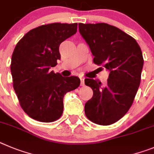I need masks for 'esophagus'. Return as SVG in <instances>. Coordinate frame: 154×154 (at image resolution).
<instances>
[{"mask_svg": "<svg viewBox=\"0 0 154 154\" xmlns=\"http://www.w3.org/2000/svg\"><path fill=\"white\" fill-rule=\"evenodd\" d=\"M80 86L83 87V86H84V78H83V77H80Z\"/></svg>", "mask_w": 154, "mask_h": 154, "instance_id": "obj_1", "label": "esophagus"}]
</instances>
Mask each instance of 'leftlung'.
I'll use <instances>...</instances> for the list:
<instances>
[{"mask_svg": "<svg viewBox=\"0 0 154 154\" xmlns=\"http://www.w3.org/2000/svg\"><path fill=\"white\" fill-rule=\"evenodd\" d=\"M79 31L89 45L94 63L110 71L106 84L86 78L93 97L84 106L87 117L99 125L118 121L133 104L141 78L143 58L134 37L105 23H80Z\"/></svg>", "mask_w": 154, "mask_h": 154, "instance_id": "1", "label": "left lung"}]
</instances>
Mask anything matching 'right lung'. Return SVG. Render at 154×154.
<instances>
[{
  "mask_svg": "<svg viewBox=\"0 0 154 154\" xmlns=\"http://www.w3.org/2000/svg\"><path fill=\"white\" fill-rule=\"evenodd\" d=\"M77 23H53L30 30L17 44L11 71L20 106L29 117L44 123L57 120L64 94L80 86L77 77L50 71L60 59V44L77 33Z\"/></svg>",
  "mask_w": 154,
  "mask_h": 154,
  "instance_id": "obj_1",
  "label": "right lung"
}]
</instances>
